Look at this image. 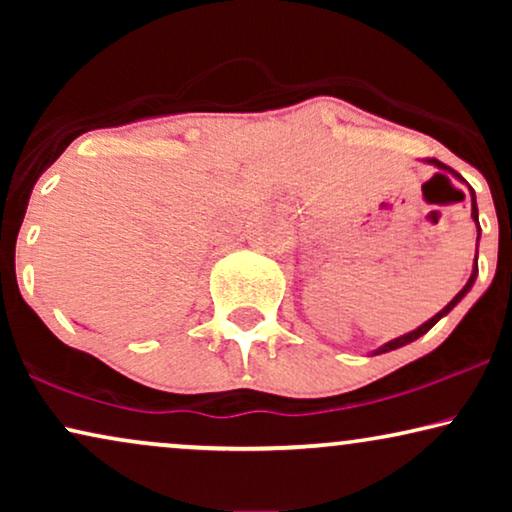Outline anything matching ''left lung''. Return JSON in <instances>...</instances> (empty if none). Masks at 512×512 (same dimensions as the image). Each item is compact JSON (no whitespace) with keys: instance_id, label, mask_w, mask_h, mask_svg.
<instances>
[{"instance_id":"left-lung-1","label":"left lung","mask_w":512,"mask_h":512,"mask_svg":"<svg viewBox=\"0 0 512 512\" xmlns=\"http://www.w3.org/2000/svg\"><path fill=\"white\" fill-rule=\"evenodd\" d=\"M426 160H429V163H433V165H436V167H440V170H447V167H445L443 163H440V160H436V158H426ZM471 216H473V221H475V223H478V205H475V193H473V212H471ZM478 237H480V223H478ZM475 275H478V258H475V270H473V275H471V279H468V282H466V286H464V289H461V291L457 293V296H454V298L450 300V303H447V305L443 307V310H440V312L436 314V317H431L429 321H426V324H422V326H419V328H417V331H412V333H408V335H401V338H396V340H391V342H387V345H382L380 349H377V352H375V354H384V352H391V349H398V347L408 345V342H412V340L422 338V335H424L426 331H429V328H431V326H436V321H438L440 317H445V314H447V312H450V310H452V307H454V305H457V303H459V300H461V298H464L468 291H471V286H473V282H475Z\"/></svg>"}]
</instances>
